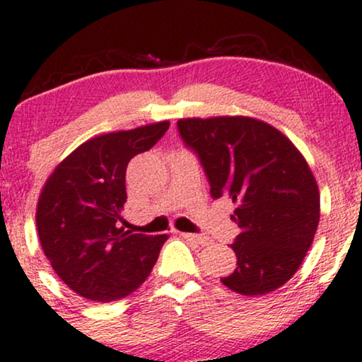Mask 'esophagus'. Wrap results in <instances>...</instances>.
<instances>
[{
    "mask_svg": "<svg viewBox=\"0 0 362 362\" xmlns=\"http://www.w3.org/2000/svg\"><path fill=\"white\" fill-rule=\"evenodd\" d=\"M180 236H184L185 240H189V242H194V243H197V245H207V243H209V238H207V236H202V235L180 233Z\"/></svg>",
    "mask_w": 362,
    "mask_h": 362,
    "instance_id": "obj_1",
    "label": "esophagus"
}]
</instances>
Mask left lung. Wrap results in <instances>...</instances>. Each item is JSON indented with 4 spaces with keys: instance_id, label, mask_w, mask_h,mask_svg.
<instances>
[{
    "instance_id": "1",
    "label": "left lung",
    "mask_w": 362,
    "mask_h": 362,
    "mask_svg": "<svg viewBox=\"0 0 362 362\" xmlns=\"http://www.w3.org/2000/svg\"><path fill=\"white\" fill-rule=\"evenodd\" d=\"M177 129L204 168L211 197L236 204V269L221 282L243 296L281 288L320 221L318 185L306 160L282 132L252 117L180 119Z\"/></svg>"
}]
</instances>
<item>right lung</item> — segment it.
Segmentation results:
<instances>
[{
    "label": "right lung",
    "instance_id": "right-lung-1",
    "mask_svg": "<svg viewBox=\"0 0 362 362\" xmlns=\"http://www.w3.org/2000/svg\"><path fill=\"white\" fill-rule=\"evenodd\" d=\"M168 127L163 120L86 141L45 182L35 216L40 245L54 272L86 300L110 303L134 293L168 240L120 228L129 161Z\"/></svg>",
    "mask_w": 362,
    "mask_h": 362
}]
</instances>
